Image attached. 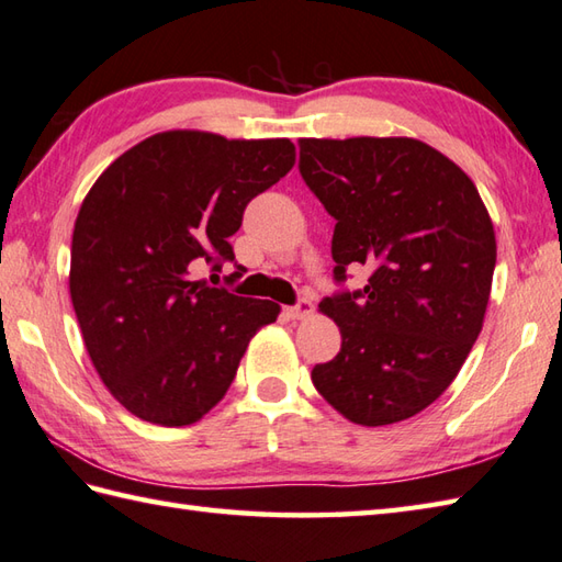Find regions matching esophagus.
Here are the masks:
<instances>
[{
    "label": "esophagus",
    "mask_w": 562,
    "mask_h": 562,
    "mask_svg": "<svg viewBox=\"0 0 562 562\" xmlns=\"http://www.w3.org/2000/svg\"><path fill=\"white\" fill-rule=\"evenodd\" d=\"M283 313H285V317H289V319H305L307 315L313 313V303L307 301V297H303V301H297L295 305L283 307Z\"/></svg>",
    "instance_id": "esophagus-1"
}]
</instances>
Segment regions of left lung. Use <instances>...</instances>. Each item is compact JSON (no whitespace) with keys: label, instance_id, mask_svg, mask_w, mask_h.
Segmentation results:
<instances>
[{"label":"left lung","instance_id":"obj_1","mask_svg":"<svg viewBox=\"0 0 562 562\" xmlns=\"http://www.w3.org/2000/svg\"><path fill=\"white\" fill-rule=\"evenodd\" d=\"M301 177L335 217V281L369 267L361 291L323 297L341 349L317 363V393L353 425L429 407L461 371L497 261L495 227L471 177L415 137H303Z\"/></svg>","mask_w":562,"mask_h":562}]
</instances>
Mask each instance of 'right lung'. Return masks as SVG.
I'll use <instances>...</instances> for the list:
<instances>
[{
    "instance_id": "1",
    "label": "right lung",
    "mask_w": 562,
    "mask_h": 562,
    "mask_svg": "<svg viewBox=\"0 0 562 562\" xmlns=\"http://www.w3.org/2000/svg\"><path fill=\"white\" fill-rule=\"evenodd\" d=\"M289 137L203 131L145 137L106 167L75 221L70 295L111 395L145 422L187 427L221 403L249 339L281 307L193 277L235 261L247 203L291 171ZM215 277V273H213ZM243 277L237 267L231 279Z\"/></svg>"
}]
</instances>
